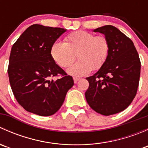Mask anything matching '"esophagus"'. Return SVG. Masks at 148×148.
Returning a JSON list of instances; mask_svg holds the SVG:
<instances>
[{
	"label": "esophagus",
	"mask_w": 148,
	"mask_h": 148,
	"mask_svg": "<svg viewBox=\"0 0 148 148\" xmlns=\"http://www.w3.org/2000/svg\"><path fill=\"white\" fill-rule=\"evenodd\" d=\"M79 79H80L79 78H77V77H74V83H77V82H78Z\"/></svg>",
	"instance_id": "obj_1"
}]
</instances>
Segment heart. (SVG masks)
Returning <instances> with one entry per match:
<instances>
[{
    "mask_svg": "<svg viewBox=\"0 0 148 148\" xmlns=\"http://www.w3.org/2000/svg\"><path fill=\"white\" fill-rule=\"evenodd\" d=\"M110 53V42L103 35L96 36L86 31H77L65 38V43L55 42L50 53L55 63L67 68L74 62L76 54L79 61L68 70L74 77L89 74L92 70H98L104 64Z\"/></svg>",
    "mask_w": 148,
    "mask_h": 148,
    "instance_id": "obj_1",
    "label": "heart"
}]
</instances>
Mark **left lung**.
<instances>
[{
	"label": "left lung",
	"mask_w": 148,
	"mask_h": 148,
	"mask_svg": "<svg viewBox=\"0 0 148 148\" xmlns=\"http://www.w3.org/2000/svg\"><path fill=\"white\" fill-rule=\"evenodd\" d=\"M104 34L110 42V53L104 64L87 77L86 102L92 110L103 115L120 112L135 98L140 77V63L133 42L111 25L94 30Z\"/></svg>",
	"instance_id": "1"
}]
</instances>
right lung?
I'll use <instances>...</instances> for the list:
<instances>
[{"label": "right lung", "instance_id": "obj_1", "mask_svg": "<svg viewBox=\"0 0 148 148\" xmlns=\"http://www.w3.org/2000/svg\"><path fill=\"white\" fill-rule=\"evenodd\" d=\"M65 31L34 24L12 46L8 67L10 84L17 102L29 112L55 114L74 85L72 77L55 63L50 53L51 46ZM59 75L60 78L53 79Z\"/></svg>", "mask_w": 148, "mask_h": 148}]
</instances>
